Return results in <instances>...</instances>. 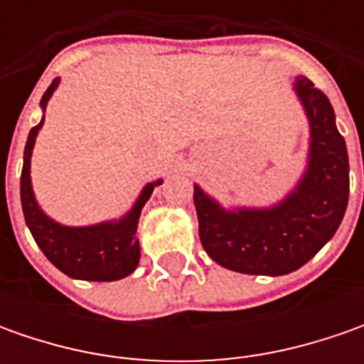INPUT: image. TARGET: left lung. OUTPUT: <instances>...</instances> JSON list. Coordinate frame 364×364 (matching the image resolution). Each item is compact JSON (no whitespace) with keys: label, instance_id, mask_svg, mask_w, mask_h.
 <instances>
[{"label":"left lung","instance_id":"left-lung-1","mask_svg":"<svg viewBox=\"0 0 364 364\" xmlns=\"http://www.w3.org/2000/svg\"><path fill=\"white\" fill-rule=\"evenodd\" d=\"M310 119L308 170L286 200L273 208L227 213L194 186L198 235L218 265L251 275H286L300 269L334 237L348 204V154L334 109L314 82L296 80Z\"/></svg>","mask_w":364,"mask_h":364}]
</instances>
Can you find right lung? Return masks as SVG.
Instances as JSON below:
<instances>
[{"instance_id": "obj_1", "label": "right lung", "mask_w": 364, "mask_h": 364, "mask_svg": "<svg viewBox=\"0 0 364 364\" xmlns=\"http://www.w3.org/2000/svg\"><path fill=\"white\" fill-rule=\"evenodd\" d=\"M56 87H58V78H54L46 92L42 95L40 101L42 109H46V103ZM42 123L44 119L30 129L23 149V168H21L20 180L21 208L34 241L48 257L50 263L56 265L68 277L87 279V282H115L129 275L139 263V241L135 237L137 220L144 204L149 200L154 192V186L161 184V180L147 184L139 194L135 206L117 223H103L92 227H63L40 210L30 182L32 147Z\"/></svg>"}]
</instances>
